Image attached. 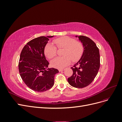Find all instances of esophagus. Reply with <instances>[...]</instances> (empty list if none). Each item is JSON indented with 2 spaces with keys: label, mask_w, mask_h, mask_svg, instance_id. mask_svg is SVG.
Instances as JSON below:
<instances>
[{
  "label": "esophagus",
  "mask_w": 122,
  "mask_h": 122,
  "mask_svg": "<svg viewBox=\"0 0 122 122\" xmlns=\"http://www.w3.org/2000/svg\"><path fill=\"white\" fill-rule=\"evenodd\" d=\"M58 71H59V72L63 71H64V69H59V70H58Z\"/></svg>",
  "instance_id": "34e87169"
}]
</instances>
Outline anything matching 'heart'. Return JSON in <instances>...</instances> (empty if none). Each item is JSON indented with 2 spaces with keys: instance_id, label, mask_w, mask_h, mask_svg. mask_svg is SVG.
<instances>
[{
  "instance_id": "obj_1",
  "label": "heart",
  "mask_w": 122,
  "mask_h": 122,
  "mask_svg": "<svg viewBox=\"0 0 122 122\" xmlns=\"http://www.w3.org/2000/svg\"><path fill=\"white\" fill-rule=\"evenodd\" d=\"M56 47L52 44H47L44 48V53L49 59L56 54L57 48L64 49L62 55L64 56L55 58L51 62V65L55 68L61 69L71 63V60L76 62L80 60L83 53L84 47L81 43L75 39L65 36L53 40Z\"/></svg>"
}]
</instances>
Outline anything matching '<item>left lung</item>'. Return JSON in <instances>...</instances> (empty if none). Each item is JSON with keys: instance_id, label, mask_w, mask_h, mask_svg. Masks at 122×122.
I'll use <instances>...</instances> for the list:
<instances>
[{"instance_id": "obj_1", "label": "left lung", "mask_w": 122, "mask_h": 122, "mask_svg": "<svg viewBox=\"0 0 122 122\" xmlns=\"http://www.w3.org/2000/svg\"><path fill=\"white\" fill-rule=\"evenodd\" d=\"M78 38L83 45V53L79 61L71 68L73 73L68 81L71 86L80 88L93 82L99 71L100 59L98 48L93 40L83 36Z\"/></svg>"}]
</instances>
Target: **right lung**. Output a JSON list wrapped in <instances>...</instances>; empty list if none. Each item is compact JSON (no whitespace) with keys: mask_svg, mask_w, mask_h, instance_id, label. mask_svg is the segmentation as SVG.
<instances>
[{"mask_svg":"<svg viewBox=\"0 0 122 122\" xmlns=\"http://www.w3.org/2000/svg\"><path fill=\"white\" fill-rule=\"evenodd\" d=\"M42 36L28 42L22 50L19 61V71L22 79L31 90L43 92L53 86L54 76L59 72L54 68H48L49 63L44 54V48L49 38Z\"/></svg>","mask_w":122,"mask_h":122,"instance_id":"obj_1","label":"right lung"}]
</instances>
